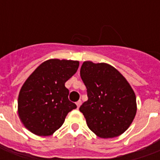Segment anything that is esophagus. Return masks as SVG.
<instances>
[{
  "label": "esophagus",
  "mask_w": 160,
  "mask_h": 160,
  "mask_svg": "<svg viewBox=\"0 0 160 160\" xmlns=\"http://www.w3.org/2000/svg\"><path fill=\"white\" fill-rule=\"evenodd\" d=\"M76 105H77V108L79 109L80 105H81V101H80V100L77 101V102H76Z\"/></svg>",
  "instance_id": "obj_1"
}]
</instances>
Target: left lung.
Returning a JSON list of instances; mask_svg holds the SVG:
<instances>
[{
    "label": "left lung",
    "mask_w": 160,
    "mask_h": 160,
    "mask_svg": "<svg viewBox=\"0 0 160 160\" xmlns=\"http://www.w3.org/2000/svg\"><path fill=\"white\" fill-rule=\"evenodd\" d=\"M80 77L88 100L80 107L91 130L100 138L119 136L130 126L137 106L134 92L122 74L107 63L84 62Z\"/></svg>",
    "instance_id": "left-lung-1"
}]
</instances>
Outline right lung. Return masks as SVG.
Listing matches in <instances>:
<instances>
[{"label":"right lung","instance_id":"right-lung-1","mask_svg":"<svg viewBox=\"0 0 160 160\" xmlns=\"http://www.w3.org/2000/svg\"><path fill=\"white\" fill-rule=\"evenodd\" d=\"M80 62L50 59L43 62L23 84L18 113L24 126L39 136H49L62 127L68 113L77 108L68 99L65 83L76 73Z\"/></svg>","mask_w":160,"mask_h":160}]
</instances>
